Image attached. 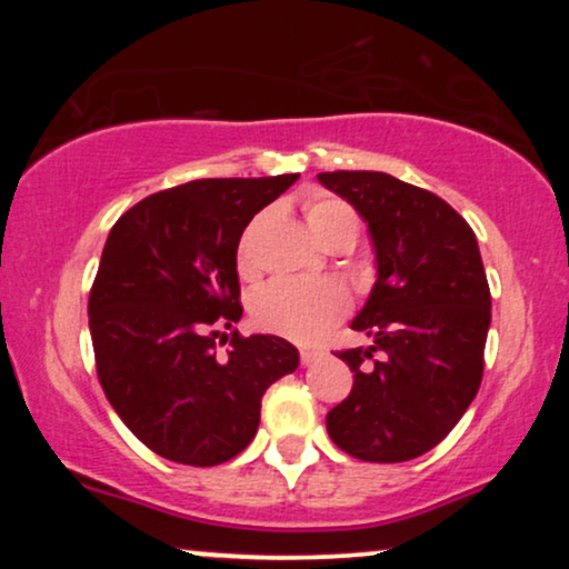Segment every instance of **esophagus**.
Listing matches in <instances>:
<instances>
[{"label":"esophagus","mask_w":569,"mask_h":569,"mask_svg":"<svg viewBox=\"0 0 569 569\" xmlns=\"http://www.w3.org/2000/svg\"><path fill=\"white\" fill-rule=\"evenodd\" d=\"M321 357H323L321 349H310V347L300 349V362L302 365H313L316 360H321Z\"/></svg>","instance_id":"obj_1"}]
</instances>
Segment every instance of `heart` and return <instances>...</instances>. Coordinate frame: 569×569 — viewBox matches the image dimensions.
Masks as SVG:
<instances>
[{
	"label": "heart",
	"mask_w": 569,
	"mask_h": 569,
	"mask_svg": "<svg viewBox=\"0 0 569 569\" xmlns=\"http://www.w3.org/2000/svg\"><path fill=\"white\" fill-rule=\"evenodd\" d=\"M306 220L313 236L323 246L333 243L339 238H357L360 232V217L345 199L310 197L306 201ZM253 228L246 232L243 243H240L238 263L243 274L253 271V253H251ZM349 300L347 292L337 282L321 279V282H310V279H290L279 277L274 282L263 284L259 295L253 298V321L259 329L277 333V337L300 341H316L321 333L337 323L347 313Z\"/></svg>",
	"instance_id": "heart-1"
}]
</instances>
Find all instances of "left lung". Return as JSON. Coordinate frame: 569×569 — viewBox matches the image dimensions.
<instances>
[{
    "label": "left lung",
    "mask_w": 569,
    "mask_h": 569,
    "mask_svg": "<svg viewBox=\"0 0 569 569\" xmlns=\"http://www.w3.org/2000/svg\"><path fill=\"white\" fill-rule=\"evenodd\" d=\"M368 222L378 279L355 331L370 347L339 352L352 391L326 415L352 458L401 463L453 430L479 391L492 298L477 236L438 193L378 170L318 173Z\"/></svg>",
    "instance_id": "left-lung-1"
}]
</instances>
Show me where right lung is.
<instances>
[{"instance_id":"1","label":"right lung","mask_w":569,"mask_h":569,"mask_svg":"<svg viewBox=\"0 0 569 569\" xmlns=\"http://www.w3.org/2000/svg\"><path fill=\"white\" fill-rule=\"evenodd\" d=\"M201 178L152 193L108 232L88 316L98 380L121 422L154 453L217 466L253 440L261 396L300 355L240 321L238 243L256 212L298 181Z\"/></svg>"}]
</instances>
